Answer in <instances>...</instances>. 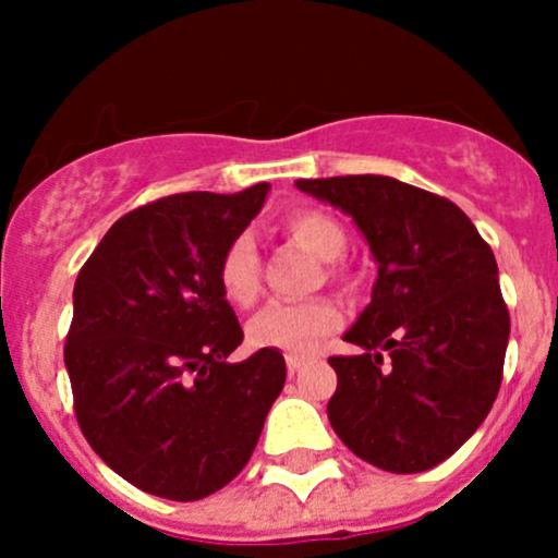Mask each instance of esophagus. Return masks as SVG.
<instances>
[{
	"mask_svg": "<svg viewBox=\"0 0 558 558\" xmlns=\"http://www.w3.org/2000/svg\"><path fill=\"white\" fill-rule=\"evenodd\" d=\"M302 364H305V359H302V356H286V367H289L291 375L300 373Z\"/></svg>",
	"mask_w": 558,
	"mask_h": 558,
	"instance_id": "34e87169",
	"label": "esophagus"
}]
</instances>
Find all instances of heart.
<instances>
[{
  "instance_id": "b5f03b06",
  "label": "heart",
  "mask_w": 558,
  "mask_h": 558,
  "mask_svg": "<svg viewBox=\"0 0 558 558\" xmlns=\"http://www.w3.org/2000/svg\"><path fill=\"white\" fill-rule=\"evenodd\" d=\"M280 227L294 243L307 247L320 262H335L345 251V229L324 210H313V207L291 210L280 221ZM218 286L232 305L247 307L256 302L262 278H258V253L251 234H238L223 247L221 262H218ZM337 326H340V311L329 300L269 302L247 320L245 335L253 348L307 353L320 337L331 335Z\"/></svg>"
}]
</instances>
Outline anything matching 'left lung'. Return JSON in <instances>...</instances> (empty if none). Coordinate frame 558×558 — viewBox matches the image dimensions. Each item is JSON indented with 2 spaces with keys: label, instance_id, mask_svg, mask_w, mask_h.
<instances>
[{
  "label": "left lung",
  "instance_id": "1",
  "mask_svg": "<svg viewBox=\"0 0 558 558\" xmlns=\"http://www.w3.org/2000/svg\"><path fill=\"white\" fill-rule=\"evenodd\" d=\"M353 218L378 264L373 300L331 356V429L380 470L424 472L459 451L497 399L510 315L492 247L446 196L386 178L296 180ZM389 359L383 362V353Z\"/></svg>",
  "mask_w": 558,
  "mask_h": 558
}]
</instances>
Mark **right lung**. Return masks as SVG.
<instances>
[{
    "mask_svg": "<svg viewBox=\"0 0 558 558\" xmlns=\"http://www.w3.org/2000/svg\"><path fill=\"white\" fill-rule=\"evenodd\" d=\"M269 183L191 191L118 218L72 291L64 364L88 446L123 481L194 502L251 459L283 391V353L243 342L218 286L223 247L243 234Z\"/></svg>",
    "mask_w": 558,
    "mask_h": 558,
    "instance_id": "right-lung-1",
    "label": "right lung"
}]
</instances>
